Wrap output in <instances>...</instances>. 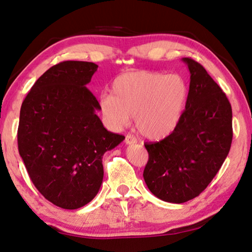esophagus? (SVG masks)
<instances>
[{"label": "esophagus", "instance_id": "34e87169", "mask_svg": "<svg viewBox=\"0 0 252 252\" xmlns=\"http://www.w3.org/2000/svg\"><path fill=\"white\" fill-rule=\"evenodd\" d=\"M137 140H136V138L134 136H131V135H127L126 137H125V142H126V145H132V144H135Z\"/></svg>", "mask_w": 252, "mask_h": 252}]
</instances>
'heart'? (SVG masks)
<instances>
[{"mask_svg":"<svg viewBox=\"0 0 252 252\" xmlns=\"http://www.w3.org/2000/svg\"><path fill=\"white\" fill-rule=\"evenodd\" d=\"M187 97L188 85L178 74L130 71L115 79L112 94H102L98 108L111 129H124L135 116L137 130L159 140L177 127Z\"/></svg>","mask_w":252,"mask_h":252,"instance_id":"heart-1","label":"heart"}]
</instances>
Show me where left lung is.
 <instances>
[{
  "label": "left lung",
  "mask_w": 252,
  "mask_h": 252,
  "mask_svg": "<svg viewBox=\"0 0 252 252\" xmlns=\"http://www.w3.org/2000/svg\"><path fill=\"white\" fill-rule=\"evenodd\" d=\"M189 71L185 110L164 139L146 142L149 159L144 179L160 200L181 204L196 197L214 179L232 140V112L222 92L202 64L182 58Z\"/></svg>",
  "instance_id": "left-lung-1"
}]
</instances>
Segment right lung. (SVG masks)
I'll return each mask as SVG.
<instances>
[{
	"instance_id": "obj_1",
	"label": "right lung",
	"mask_w": 252,
	"mask_h": 252,
	"mask_svg": "<svg viewBox=\"0 0 252 252\" xmlns=\"http://www.w3.org/2000/svg\"><path fill=\"white\" fill-rule=\"evenodd\" d=\"M98 65L63 61L48 69L24 99L18 151L32 182L64 210L91 202L103 181V155L125 139L103 126L95 96L85 87Z\"/></svg>"
}]
</instances>
